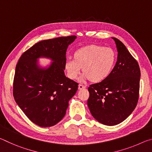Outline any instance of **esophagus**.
Instances as JSON below:
<instances>
[{"instance_id": "obj_1", "label": "esophagus", "mask_w": 152, "mask_h": 152, "mask_svg": "<svg viewBox=\"0 0 152 152\" xmlns=\"http://www.w3.org/2000/svg\"><path fill=\"white\" fill-rule=\"evenodd\" d=\"M84 88H86V86H84V85H82V84H80L79 85H78V89L79 90H82V89H84Z\"/></svg>"}]
</instances>
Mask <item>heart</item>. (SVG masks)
I'll list each match as a JSON object with an SVG mask.
<instances>
[{
	"mask_svg": "<svg viewBox=\"0 0 152 152\" xmlns=\"http://www.w3.org/2000/svg\"><path fill=\"white\" fill-rule=\"evenodd\" d=\"M117 61V53L113 48L92 44L77 50L74 58L67 59L64 64L67 75L72 80L78 78L83 67L84 73L79 79L85 82L91 79L99 82L106 79Z\"/></svg>",
	"mask_w": 152,
	"mask_h": 152,
	"instance_id": "heart-1",
	"label": "heart"
}]
</instances>
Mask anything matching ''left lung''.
Returning a JSON list of instances; mask_svg holds the SVG:
<instances>
[{"mask_svg": "<svg viewBox=\"0 0 152 152\" xmlns=\"http://www.w3.org/2000/svg\"><path fill=\"white\" fill-rule=\"evenodd\" d=\"M112 38L118 51L116 64L106 79L90 85L87 101L92 117L109 126L119 124L134 110L141 76L137 61L120 40Z\"/></svg>", "mask_w": 152, "mask_h": 152, "instance_id": "obj_1", "label": "left lung"}]
</instances>
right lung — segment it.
Returning a JSON list of instances; mask_svg holds the SVG:
<instances>
[{"instance_id":"1","label":"right lung","mask_w":152,"mask_h":152,"mask_svg":"<svg viewBox=\"0 0 152 152\" xmlns=\"http://www.w3.org/2000/svg\"><path fill=\"white\" fill-rule=\"evenodd\" d=\"M76 36L60 37L35 43L23 53L16 66L13 96L25 115L38 126L55 125L65 116L69 101L78 84L64 74L66 51ZM40 57L53 61L48 68L38 64Z\"/></svg>"}]
</instances>
